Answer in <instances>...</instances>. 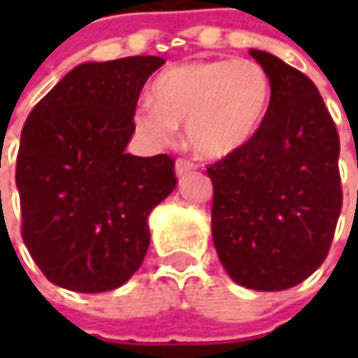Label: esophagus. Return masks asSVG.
<instances>
[{
    "mask_svg": "<svg viewBox=\"0 0 358 358\" xmlns=\"http://www.w3.org/2000/svg\"><path fill=\"white\" fill-rule=\"evenodd\" d=\"M193 169H197V165L193 163V161H189V159L179 157L175 161V173L181 177V175H185L187 171H193Z\"/></svg>",
    "mask_w": 358,
    "mask_h": 358,
    "instance_id": "esophagus-1",
    "label": "esophagus"
}]
</instances>
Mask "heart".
I'll list each match as a JSON object with an SVG mask.
<instances>
[{"instance_id": "b5f03b06", "label": "heart", "mask_w": 358, "mask_h": 358, "mask_svg": "<svg viewBox=\"0 0 358 358\" xmlns=\"http://www.w3.org/2000/svg\"><path fill=\"white\" fill-rule=\"evenodd\" d=\"M153 101L135 111V125L149 141L169 143L185 123L189 147L205 159L241 149L259 129L271 85L251 59L193 62L165 69L155 79Z\"/></svg>"}]
</instances>
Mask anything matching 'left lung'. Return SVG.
<instances>
[{"label":"left lung","instance_id":"8db88e82","mask_svg":"<svg viewBox=\"0 0 358 358\" xmlns=\"http://www.w3.org/2000/svg\"><path fill=\"white\" fill-rule=\"evenodd\" d=\"M271 99L255 135L207 167L211 231L229 277L255 291H285L323 265L343 189L337 125L317 85L267 51Z\"/></svg>","mask_w":358,"mask_h":358}]
</instances>
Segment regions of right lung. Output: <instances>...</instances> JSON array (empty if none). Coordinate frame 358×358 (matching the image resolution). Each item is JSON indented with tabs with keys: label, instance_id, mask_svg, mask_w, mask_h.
<instances>
[{
	"label": "right lung",
	"instance_id": "add662e5",
	"mask_svg": "<svg viewBox=\"0 0 358 358\" xmlns=\"http://www.w3.org/2000/svg\"><path fill=\"white\" fill-rule=\"evenodd\" d=\"M155 55L81 63L35 105L21 129L15 183L21 237L53 285L117 289L141 267L147 217L177 185L175 161L125 153Z\"/></svg>",
	"mask_w": 358,
	"mask_h": 358
}]
</instances>
